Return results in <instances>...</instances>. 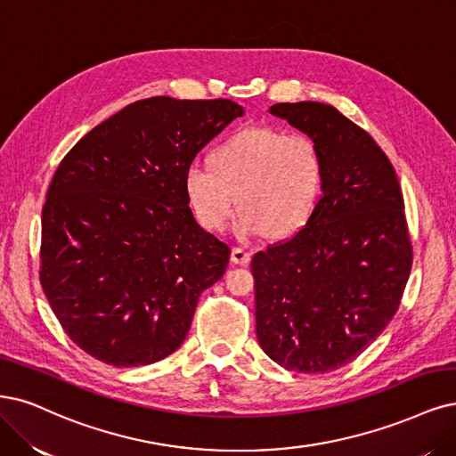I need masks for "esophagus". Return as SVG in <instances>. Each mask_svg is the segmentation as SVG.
Returning <instances> with one entry per match:
<instances>
[{
    "label": "esophagus",
    "mask_w": 456,
    "mask_h": 456,
    "mask_svg": "<svg viewBox=\"0 0 456 456\" xmlns=\"http://www.w3.org/2000/svg\"><path fill=\"white\" fill-rule=\"evenodd\" d=\"M230 260L233 264H238V265H247L250 262V253H248V250L241 248V247H233L232 248V255H230Z\"/></svg>",
    "instance_id": "34e87169"
}]
</instances>
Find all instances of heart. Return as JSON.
<instances>
[{"instance_id":"obj_1","label":"heart","mask_w":456,"mask_h":456,"mask_svg":"<svg viewBox=\"0 0 456 456\" xmlns=\"http://www.w3.org/2000/svg\"><path fill=\"white\" fill-rule=\"evenodd\" d=\"M322 177V154L309 135L253 126L224 139L213 151L211 166H188L184 192L203 228L223 230L240 200V238L268 233L279 240L309 221Z\"/></svg>"}]
</instances>
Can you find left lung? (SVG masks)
<instances>
[{
  "mask_svg": "<svg viewBox=\"0 0 456 456\" xmlns=\"http://www.w3.org/2000/svg\"><path fill=\"white\" fill-rule=\"evenodd\" d=\"M270 113L315 141L324 177L305 226L250 262L256 338L285 370L326 373L364 353L398 311L413 262L403 196L387 154L336 107Z\"/></svg>",
  "mask_w": 456,
  "mask_h": 456,
  "instance_id": "8db88e82",
  "label": "left lung"
}]
</instances>
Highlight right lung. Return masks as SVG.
Instances as JSON below:
<instances>
[{"instance_id":"add662e5","label":"right lung","mask_w":456,"mask_h":456,"mask_svg":"<svg viewBox=\"0 0 456 456\" xmlns=\"http://www.w3.org/2000/svg\"><path fill=\"white\" fill-rule=\"evenodd\" d=\"M243 113L230 100H141L60 162L41 215L39 277L90 356L134 368L181 347L200 294L230 258L188 208L184 171Z\"/></svg>"}]
</instances>
